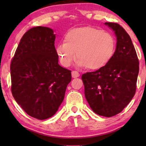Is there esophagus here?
Returning <instances> with one entry per match:
<instances>
[{"label":"esophagus","instance_id":"esophagus-1","mask_svg":"<svg viewBox=\"0 0 146 146\" xmlns=\"http://www.w3.org/2000/svg\"><path fill=\"white\" fill-rule=\"evenodd\" d=\"M71 75H72V78H78V77L80 76V73H79L78 71H72Z\"/></svg>","mask_w":146,"mask_h":146}]
</instances>
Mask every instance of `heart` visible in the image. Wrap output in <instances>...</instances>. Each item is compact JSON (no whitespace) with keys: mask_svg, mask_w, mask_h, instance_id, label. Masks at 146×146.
Segmentation results:
<instances>
[{"mask_svg":"<svg viewBox=\"0 0 146 146\" xmlns=\"http://www.w3.org/2000/svg\"><path fill=\"white\" fill-rule=\"evenodd\" d=\"M64 41L56 48L62 64L69 66L76 54L78 66H86L90 70L100 69L108 64L114 56L116 45L111 33L91 27L70 30L65 34Z\"/></svg>","mask_w":146,"mask_h":146,"instance_id":"obj_1","label":"heart"}]
</instances>
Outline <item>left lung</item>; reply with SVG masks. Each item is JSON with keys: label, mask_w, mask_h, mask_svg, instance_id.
<instances>
[{"label": "left lung", "mask_w": 146, "mask_h": 146, "mask_svg": "<svg viewBox=\"0 0 146 146\" xmlns=\"http://www.w3.org/2000/svg\"><path fill=\"white\" fill-rule=\"evenodd\" d=\"M117 38L116 49L109 63L82 75L84 95L91 109L110 117L123 110L135 94L139 64L131 38L117 23H105Z\"/></svg>", "instance_id": "8db88e82"}]
</instances>
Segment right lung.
Instances as JSON below:
<instances>
[{
    "instance_id": "right-lung-1",
    "label": "right lung",
    "mask_w": 146,
    "mask_h": 146,
    "mask_svg": "<svg viewBox=\"0 0 146 146\" xmlns=\"http://www.w3.org/2000/svg\"><path fill=\"white\" fill-rule=\"evenodd\" d=\"M53 30L36 27L23 35L11 62V93L29 116L46 119L64 98L71 71L58 64Z\"/></svg>"
}]
</instances>
